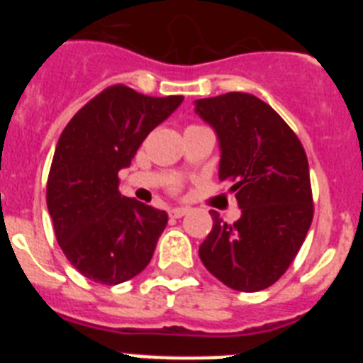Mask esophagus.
<instances>
[{"label":"esophagus","instance_id":"1","mask_svg":"<svg viewBox=\"0 0 363 363\" xmlns=\"http://www.w3.org/2000/svg\"><path fill=\"white\" fill-rule=\"evenodd\" d=\"M189 213L187 207H174V209L169 211V216L171 218H182Z\"/></svg>","mask_w":363,"mask_h":363}]
</instances>
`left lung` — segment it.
Returning <instances> with one entry per match:
<instances>
[{"label":"left lung","mask_w":363,"mask_h":363,"mask_svg":"<svg viewBox=\"0 0 363 363\" xmlns=\"http://www.w3.org/2000/svg\"><path fill=\"white\" fill-rule=\"evenodd\" d=\"M220 145L218 176L230 184L242 216H213L200 245L207 271L230 289H267L287 271L313 221L309 163L296 134L265 101L229 92L194 101Z\"/></svg>","instance_id":"8db88e82"}]
</instances>
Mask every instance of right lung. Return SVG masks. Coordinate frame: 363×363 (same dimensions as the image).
I'll list each match as a JSON object with an SVG mask.
<instances>
[{
	"label": "right lung",
	"mask_w": 363,
	"mask_h": 363,
	"mask_svg": "<svg viewBox=\"0 0 363 363\" xmlns=\"http://www.w3.org/2000/svg\"><path fill=\"white\" fill-rule=\"evenodd\" d=\"M182 101L184 96L152 98L129 86H108L57 140L47 207L62 251L89 280L118 285L149 265L169 218L165 211L121 196L118 172Z\"/></svg>",
	"instance_id": "obj_1"
}]
</instances>
